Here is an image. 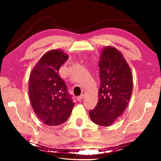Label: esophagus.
Instances as JSON below:
<instances>
[{
    "mask_svg": "<svg viewBox=\"0 0 161 161\" xmlns=\"http://www.w3.org/2000/svg\"><path fill=\"white\" fill-rule=\"evenodd\" d=\"M84 94H81L80 96H79V97H77V100H78V101H81V99H84Z\"/></svg>",
    "mask_w": 161,
    "mask_h": 161,
    "instance_id": "34e87169",
    "label": "esophagus"
}]
</instances>
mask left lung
Here are the masks:
<instances>
[{
  "label": "left lung",
  "mask_w": 161,
  "mask_h": 161,
  "mask_svg": "<svg viewBox=\"0 0 161 161\" xmlns=\"http://www.w3.org/2000/svg\"><path fill=\"white\" fill-rule=\"evenodd\" d=\"M99 67V102L89 114L94 123L108 126L123 114L129 104L133 91V76L123 54L112 46L102 50Z\"/></svg>",
  "instance_id": "obj_1"
}]
</instances>
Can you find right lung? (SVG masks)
I'll return each instance as SVG.
<instances>
[{
    "mask_svg": "<svg viewBox=\"0 0 161 161\" xmlns=\"http://www.w3.org/2000/svg\"><path fill=\"white\" fill-rule=\"evenodd\" d=\"M69 56L61 50L43 54L30 75L28 92L32 108L48 126H58L69 118L75 103L67 92L59 69Z\"/></svg>",
    "mask_w": 161,
    "mask_h": 161,
    "instance_id": "obj_1",
    "label": "right lung"
}]
</instances>
